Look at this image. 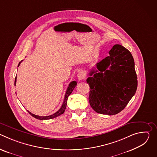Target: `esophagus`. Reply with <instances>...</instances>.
I'll list each match as a JSON object with an SVG mask.
<instances>
[{
	"label": "esophagus",
	"mask_w": 157,
	"mask_h": 157,
	"mask_svg": "<svg viewBox=\"0 0 157 157\" xmlns=\"http://www.w3.org/2000/svg\"><path fill=\"white\" fill-rule=\"evenodd\" d=\"M77 77H78V79L79 81L82 80V79H84L85 78V77H86V74H85L84 72H82V71H80L79 73H78V75H77Z\"/></svg>",
	"instance_id": "esophagus-1"
}]
</instances>
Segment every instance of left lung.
Listing matches in <instances>:
<instances>
[{
    "instance_id": "obj_1",
    "label": "left lung",
    "mask_w": 157,
    "mask_h": 157,
    "mask_svg": "<svg viewBox=\"0 0 157 157\" xmlns=\"http://www.w3.org/2000/svg\"><path fill=\"white\" fill-rule=\"evenodd\" d=\"M109 56L96 64L97 69L89 73V101L96 113H119L136 94L137 77L131 53L121 44H115Z\"/></svg>"
}]
</instances>
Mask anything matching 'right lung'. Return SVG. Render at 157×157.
<instances>
[{"label": "right lung", "instance_id": "obj_1", "mask_svg": "<svg viewBox=\"0 0 157 157\" xmlns=\"http://www.w3.org/2000/svg\"><path fill=\"white\" fill-rule=\"evenodd\" d=\"M23 61L21 60L18 65V67L20 66L21 62ZM16 81H17V77H15V86L16 84ZM77 85V82L74 81H72L69 84V86L68 87V89H67L66 90V94H65V96H64V101H63V105L61 107V108L56 112V113H55V114H52V115H50V116H37V115H35L32 113H31L30 112H29V110H27L29 112V113L33 117L37 119H39V120H48V119H53V118H55L58 116H61V114H63L64 111H65V109H66V105H67V101H68V96L71 94V93L73 92V89H75V87Z\"/></svg>", "mask_w": 157, "mask_h": 157}]
</instances>
